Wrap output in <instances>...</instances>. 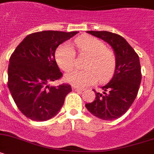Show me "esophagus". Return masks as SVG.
<instances>
[{
  "mask_svg": "<svg viewBox=\"0 0 154 154\" xmlns=\"http://www.w3.org/2000/svg\"><path fill=\"white\" fill-rule=\"evenodd\" d=\"M72 88H73V91H84V89H82V88H80L76 86H73Z\"/></svg>",
  "mask_w": 154,
  "mask_h": 154,
  "instance_id": "obj_1",
  "label": "esophagus"
}]
</instances>
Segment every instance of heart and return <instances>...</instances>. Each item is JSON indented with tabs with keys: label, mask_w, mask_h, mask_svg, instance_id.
Returning a JSON list of instances; mask_svg holds the SVG:
<instances>
[{
	"label": "heart",
	"mask_w": 154,
	"mask_h": 154,
	"mask_svg": "<svg viewBox=\"0 0 154 154\" xmlns=\"http://www.w3.org/2000/svg\"><path fill=\"white\" fill-rule=\"evenodd\" d=\"M79 53L88 57L85 63V70H73L65 75L66 81L74 86L85 88L109 80L114 73L117 58L114 50L107 48L101 40L89 35H84L75 40ZM56 58L59 66L65 71H69L74 66L76 53L71 45L65 43L56 52Z\"/></svg>",
	"instance_id": "obj_1"
}]
</instances>
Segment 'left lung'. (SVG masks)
<instances>
[{"instance_id": "1", "label": "left lung", "mask_w": 154, "mask_h": 154, "mask_svg": "<svg viewBox=\"0 0 154 154\" xmlns=\"http://www.w3.org/2000/svg\"><path fill=\"white\" fill-rule=\"evenodd\" d=\"M89 34L109 44L116 53L117 64L110 81L95 92L93 102L85 105L93 116L102 120H114L130 108L138 94L142 74L137 53L119 35L106 31H88Z\"/></svg>"}]
</instances>
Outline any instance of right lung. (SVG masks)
Returning a JSON list of instances; mask_svg holds the SVG:
<instances>
[{"label":"right lung","mask_w":154,"mask_h":154,"mask_svg":"<svg viewBox=\"0 0 154 154\" xmlns=\"http://www.w3.org/2000/svg\"><path fill=\"white\" fill-rule=\"evenodd\" d=\"M78 32L42 31L30 34L17 46L9 60L8 86L24 116L42 122L54 117L63 105L71 86L48 84L63 76L55 59L56 49Z\"/></svg>","instance_id":"right-lung-1"}]
</instances>
